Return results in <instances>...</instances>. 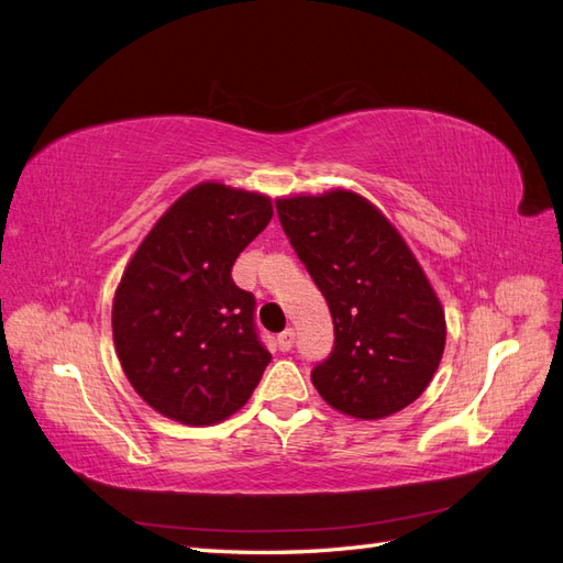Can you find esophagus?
<instances>
[{
  "label": "esophagus",
  "mask_w": 563,
  "mask_h": 563,
  "mask_svg": "<svg viewBox=\"0 0 563 563\" xmlns=\"http://www.w3.org/2000/svg\"><path fill=\"white\" fill-rule=\"evenodd\" d=\"M294 343H296V331L294 329H286L279 338H277V345H279V350L282 352H288L294 347Z\"/></svg>",
  "instance_id": "esophagus-1"
}]
</instances>
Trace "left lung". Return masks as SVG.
Here are the masks:
<instances>
[{
  "label": "left lung",
  "mask_w": 563,
  "mask_h": 563,
  "mask_svg": "<svg viewBox=\"0 0 563 563\" xmlns=\"http://www.w3.org/2000/svg\"><path fill=\"white\" fill-rule=\"evenodd\" d=\"M279 223L327 298L333 350L312 368L340 413L378 420L430 385L446 343L444 310L389 220L345 190L277 199Z\"/></svg>",
  "instance_id": "left-lung-1"
}]
</instances>
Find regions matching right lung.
<instances>
[{
  "label": "right lung",
  "mask_w": 563,
  "mask_h": 563,
  "mask_svg": "<svg viewBox=\"0 0 563 563\" xmlns=\"http://www.w3.org/2000/svg\"><path fill=\"white\" fill-rule=\"evenodd\" d=\"M272 218L263 195L201 183L135 251L112 305L119 362L166 418L213 424L249 401L269 352L232 265Z\"/></svg>",
  "instance_id": "1"
}]
</instances>
